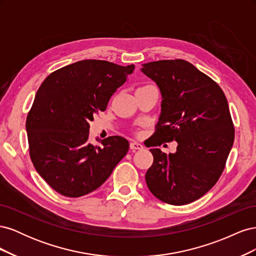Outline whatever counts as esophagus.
I'll use <instances>...</instances> for the list:
<instances>
[{"label": "esophagus", "instance_id": "obj_1", "mask_svg": "<svg viewBox=\"0 0 256 256\" xmlns=\"http://www.w3.org/2000/svg\"><path fill=\"white\" fill-rule=\"evenodd\" d=\"M142 148H143V145L141 143L136 142V141L130 143V150H142Z\"/></svg>", "mask_w": 256, "mask_h": 256}]
</instances>
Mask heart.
Masks as SVG:
<instances>
[{
	"label": "heart",
	"instance_id": "b5f03b06",
	"mask_svg": "<svg viewBox=\"0 0 256 256\" xmlns=\"http://www.w3.org/2000/svg\"><path fill=\"white\" fill-rule=\"evenodd\" d=\"M144 88H145V86H144Z\"/></svg>",
	"mask_w": 256,
	"mask_h": 256
}]
</instances>
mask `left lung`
Instances as JSON below:
<instances>
[{"mask_svg": "<svg viewBox=\"0 0 256 256\" xmlns=\"http://www.w3.org/2000/svg\"><path fill=\"white\" fill-rule=\"evenodd\" d=\"M141 72L156 82L162 97L150 146L177 142L174 154L150 150L154 162L145 175L147 187L168 204L194 202L218 182L234 143L226 97L218 84L187 60L150 62Z\"/></svg>", "mask_w": 256, "mask_h": 256, "instance_id": "1", "label": "left lung"}]
</instances>
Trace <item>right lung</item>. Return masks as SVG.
Instances as JSON below:
<instances>
[{
  "label": "right lung",
  "instance_id": "add662e5",
  "mask_svg": "<svg viewBox=\"0 0 256 256\" xmlns=\"http://www.w3.org/2000/svg\"><path fill=\"white\" fill-rule=\"evenodd\" d=\"M134 69L83 60L53 72L38 88L26 124L30 156L60 194L79 198L96 190L126 156L129 142L122 136L104 138L100 146L88 140L94 115L106 109Z\"/></svg>",
  "mask_w": 256,
  "mask_h": 256
}]
</instances>
